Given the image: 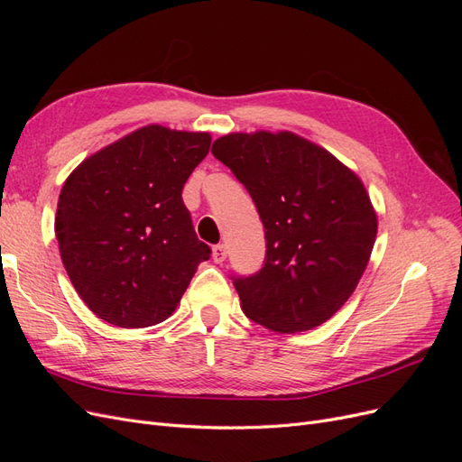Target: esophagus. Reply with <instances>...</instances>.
<instances>
[{"label": "esophagus", "mask_w": 462, "mask_h": 462, "mask_svg": "<svg viewBox=\"0 0 462 462\" xmlns=\"http://www.w3.org/2000/svg\"><path fill=\"white\" fill-rule=\"evenodd\" d=\"M212 258H214L216 263H221L223 260L227 258V246L223 245V243H221V245H216L214 250H212Z\"/></svg>", "instance_id": "esophagus-1"}]
</instances>
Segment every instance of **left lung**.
I'll return each mask as SVG.
<instances>
[{
    "label": "left lung",
    "instance_id": "8db88e82",
    "mask_svg": "<svg viewBox=\"0 0 462 462\" xmlns=\"http://www.w3.org/2000/svg\"><path fill=\"white\" fill-rule=\"evenodd\" d=\"M212 153L248 190L265 233L253 275H231L245 314L297 333L328 321L353 295L377 233L365 185L337 158L292 133H235Z\"/></svg>",
    "mask_w": 462,
    "mask_h": 462
}]
</instances>
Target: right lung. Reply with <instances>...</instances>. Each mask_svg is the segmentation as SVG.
I'll return each instance as SVG.
<instances>
[{
	"instance_id": "obj_1",
	"label": "right lung",
	"mask_w": 462,
	"mask_h": 462,
	"mask_svg": "<svg viewBox=\"0 0 462 462\" xmlns=\"http://www.w3.org/2000/svg\"><path fill=\"white\" fill-rule=\"evenodd\" d=\"M209 144L208 133L150 125L67 177L55 216L60 254L80 299L107 324H160L212 254L180 197Z\"/></svg>"
}]
</instances>
